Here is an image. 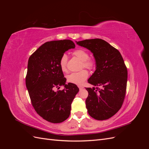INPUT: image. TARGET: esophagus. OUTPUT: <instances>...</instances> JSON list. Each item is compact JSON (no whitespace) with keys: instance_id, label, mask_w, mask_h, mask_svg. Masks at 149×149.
I'll return each mask as SVG.
<instances>
[{"instance_id":"1","label":"esophagus","mask_w":149,"mask_h":149,"mask_svg":"<svg viewBox=\"0 0 149 149\" xmlns=\"http://www.w3.org/2000/svg\"><path fill=\"white\" fill-rule=\"evenodd\" d=\"M78 88H79V90H81V89H83V86H79Z\"/></svg>"}]
</instances>
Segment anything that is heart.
Instances as JSON below:
<instances>
[{
  "label": "heart",
  "instance_id": "1",
  "mask_svg": "<svg viewBox=\"0 0 149 149\" xmlns=\"http://www.w3.org/2000/svg\"><path fill=\"white\" fill-rule=\"evenodd\" d=\"M73 55L82 61L81 66L88 70H93L95 68L96 63L93 60L89 58L88 53L83 49H76L73 52ZM68 58L65 54L63 55L59 61V65L63 72L67 71ZM88 78V73L86 70H82L78 72H74L67 76L68 82L77 85H81L84 81Z\"/></svg>",
  "mask_w": 149,
  "mask_h": 149
}]
</instances>
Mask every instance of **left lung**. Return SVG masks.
I'll list each match as a JSON object with an SVG mask.
<instances>
[{
	"mask_svg": "<svg viewBox=\"0 0 149 149\" xmlns=\"http://www.w3.org/2000/svg\"><path fill=\"white\" fill-rule=\"evenodd\" d=\"M76 43L89 49L96 60V70L88 81L96 87L86 88L88 114L96 120L109 119L120 109L125 96L127 70L123 56L102 39L84 40Z\"/></svg>",
	"mask_w": 149,
	"mask_h": 149,
	"instance_id": "obj_1",
	"label": "left lung"
}]
</instances>
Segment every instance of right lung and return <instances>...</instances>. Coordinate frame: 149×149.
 <instances>
[{"mask_svg":"<svg viewBox=\"0 0 149 149\" xmlns=\"http://www.w3.org/2000/svg\"><path fill=\"white\" fill-rule=\"evenodd\" d=\"M74 48L70 40L47 42L29 59L25 83L31 104L37 114L49 123H60L68 118L71 104L79 91L76 84H66L59 65L64 53ZM61 85L64 89L55 92Z\"/></svg>","mask_w":149,"mask_h":149,"instance_id":"right-lung-1","label":"right lung"}]
</instances>
